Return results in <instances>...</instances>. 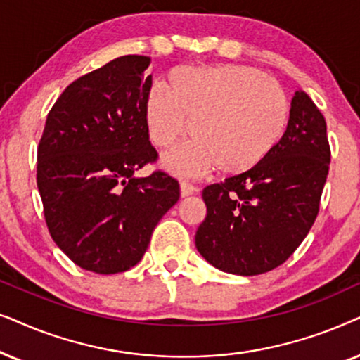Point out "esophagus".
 I'll use <instances>...</instances> for the list:
<instances>
[{
  "mask_svg": "<svg viewBox=\"0 0 360 360\" xmlns=\"http://www.w3.org/2000/svg\"><path fill=\"white\" fill-rule=\"evenodd\" d=\"M195 189L193 184L189 183V181H181V195H183V198H188V195H193L194 193H195Z\"/></svg>",
  "mask_w": 360,
  "mask_h": 360,
  "instance_id": "34e87169",
  "label": "esophagus"
}]
</instances>
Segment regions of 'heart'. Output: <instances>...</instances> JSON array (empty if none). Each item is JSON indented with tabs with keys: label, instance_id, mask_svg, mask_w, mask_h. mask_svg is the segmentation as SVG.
Instances as JSON below:
<instances>
[{
	"label": "heart",
	"instance_id": "b5f03b06",
	"mask_svg": "<svg viewBox=\"0 0 360 360\" xmlns=\"http://www.w3.org/2000/svg\"><path fill=\"white\" fill-rule=\"evenodd\" d=\"M146 115L156 146L169 148L189 130L194 136L165 156L171 171L199 176L217 166L237 174L275 150L290 102L280 84L252 67H181L169 75V90H151Z\"/></svg>",
	"mask_w": 360,
	"mask_h": 360
}]
</instances>
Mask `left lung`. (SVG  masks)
I'll use <instances>...</instances> for the list:
<instances>
[{"instance_id":"obj_1","label":"left lung","mask_w":360,"mask_h":360,"mask_svg":"<svg viewBox=\"0 0 360 360\" xmlns=\"http://www.w3.org/2000/svg\"><path fill=\"white\" fill-rule=\"evenodd\" d=\"M329 161L326 120L298 90L275 150L252 169L204 188L207 215L195 232L200 255L242 276L285 263L318 217Z\"/></svg>"}]
</instances>
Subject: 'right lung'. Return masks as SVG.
<instances>
[{
	"mask_svg": "<svg viewBox=\"0 0 360 360\" xmlns=\"http://www.w3.org/2000/svg\"><path fill=\"white\" fill-rule=\"evenodd\" d=\"M146 56H122L72 82L47 115L37 148V189L51 237L84 270L112 275L145 255L151 233L179 199L150 143Z\"/></svg>",
	"mask_w": 360,
	"mask_h": 360,
	"instance_id": "right-lung-1",
	"label": "right lung"
}]
</instances>
